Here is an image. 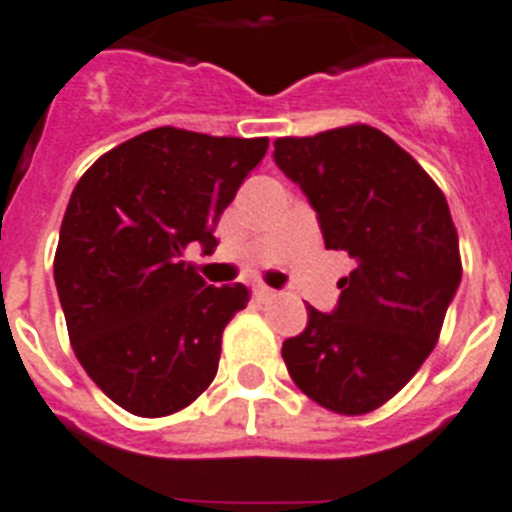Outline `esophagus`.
I'll list each match as a JSON object with an SVG mask.
<instances>
[{"mask_svg":"<svg viewBox=\"0 0 512 512\" xmlns=\"http://www.w3.org/2000/svg\"><path fill=\"white\" fill-rule=\"evenodd\" d=\"M252 294H255V299H270V296L276 294V291L268 289V286H263V283H257L255 289H252Z\"/></svg>","mask_w":512,"mask_h":512,"instance_id":"1","label":"esophagus"}]
</instances>
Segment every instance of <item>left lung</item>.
Returning a JSON list of instances; mask_svg holds the SVG:
<instances>
[{
    "mask_svg": "<svg viewBox=\"0 0 512 512\" xmlns=\"http://www.w3.org/2000/svg\"><path fill=\"white\" fill-rule=\"evenodd\" d=\"M273 145L276 166L317 213L325 249L354 257L336 307L307 304V328L283 341V362L315 403L367 414L432 354L461 286L450 208L427 171L367 124Z\"/></svg>",
    "mask_w": 512,
    "mask_h": 512,
    "instance_id": "obj_1",
    "label": "left lung"
}]
</instances>
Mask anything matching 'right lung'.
Wrapping results in <instances>:
<instances>
[{"label": "right lung", "mask_w": 512, "mask_h": 512, "mask_svg": "<svg viewBox=\"0 0 512 512\" xmlns=\"http://www.w3.org/2000/svg\"><path fill=\"white\" fill-rule=\"evenodd\" d=\"M268 137L158 127L98 158L64 210L54 283L88 377L135 416H169L218 372L242 283L208 286L184 252L216 247V221Z\"/></svg>", "instance_id": "right-lung-1"}]
</instances>
